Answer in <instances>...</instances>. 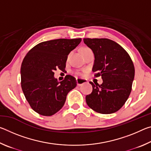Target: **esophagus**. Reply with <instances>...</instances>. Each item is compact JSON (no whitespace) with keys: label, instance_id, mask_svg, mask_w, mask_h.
I'll return each instance as SVG.
<instances>
[{"label":"esophagus","instance_id":"obj_1","mask_svg":"<svg viewBox=\"0 0 151 151\" xmlns=\"http://www.w3.org/2000/svg\"><path fill=\"white\" fill-rule=\"evenodd\" d=\"M76 83H77L78 86H81L82 85H83L84 83H87V81H86V79H84V78H76Z\"/></svg>","mask_w":151,"mask_h":151}]
</instances>
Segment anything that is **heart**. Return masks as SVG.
Segmentation results:
<instances>
[{
	"label": "heart",
	"instance_id": "1",
	"mask_svg": "<svg viewBox=\"0 0 151 151\" xmlns=\"http://www.w3.org/2000/svg\"><path fill=\"white\" fill-rule=\"evenodd\" d=\"M89 50H91L89 48H88V47H84V48H83L81 49V52L83 53L84 52H85V51ZM84 73H85V71H81H81H77V72H76V75H83Z\"/></svg>",
	"mask_w": 151,
	"mask_h": 151
}]
</instances>
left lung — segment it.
<instances>
[{"mask_svg":"<svg viewBox=\"0 0 151 151\" xmlns=\"http://www.w3.org/2000/svg\"><path fill=\"white\" fill-rule=\"evenodd\" d=\"M93 50L94 76L103 83H90L93 92L86 96L88 106L101 114L114 113L124 105L132 90L134 66L128 52L118 43L108 39H84Z\"/></svg>","mask_w":151,"mask_h":151,"instance_id":"obj_1","label":"left lung"}]
</instances>
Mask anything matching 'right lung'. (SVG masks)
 <instances>
[{
	"instance_id": "obj_1",
	"label": "right lung",
	"mask_w": 151,
	"mask_h": 151,
	"mask_svg": "<svg viewBox=\"0 0 151 151\" xmlns=\"http://www.w3.org/2000/svg\"><path fill=\"white\" fill-rule=\"evenodd\" d=\"M81 39H59L39 43L25 56L21 65V87L32 110L43 116H52L62 109L68 92L76 80L66 75L63 81L55 78V70H65L68 55Z\"/></svg>"
}]
</instances>
